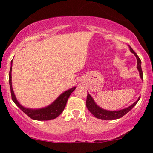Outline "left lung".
<instances>
[{
	"mask_svg": "<svg viewBox=\"0 0 153 153\" xmlns=\"http://www.w3.org/2000/svg\"><path fill=\"white\" fill-rule=\"evenodd\" d=\"M129 50L135 56V57L137 58V70H139L140 77H141V79H143V72H142L141 70V61L139 58V56L137 55V53L134 51V50L131 49L130 46H129ZM140 100V97H139L138 100L136 101L134 103H133L131 105H130L128 107L123 108V109L121 110H118V111H108L104 109L97 105L95 102V100L92 96L90 95L88 92V95H87V99H86V106L87 108L90 111V112L94 116L96 117L97 118L102 119V120H115V119L120 118L121 117L125 116V114H127L129 111H130L131 108H132L136 104H137V102H139Z\"/></svg>",
	"mask_w": 153,
	"mask_h": 153,
	"instance_id": "obj_1",
	"label": "left lung"
}]
</instances>
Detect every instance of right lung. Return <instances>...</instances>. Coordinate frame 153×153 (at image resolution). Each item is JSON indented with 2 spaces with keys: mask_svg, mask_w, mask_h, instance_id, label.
<instances>
[{
  "mask_svg": "<svg viewBox=\"0 0 153 153\" xmlns=\"http://www.w3.org/2000/svg\"><path fill=\"white\" fill-rule=\"evenodd\" d=\"M12 60L11 61V67H10V70L9 73V83L10 91H11L12 99L14 104L25 113L27 116L30 117V118L35 120H49L51 119H54L61 114L63 111L65 107L69 97H70L71 93L76 89V86L71 88L63 93L60 94L51 104L48 105L45 107L40 108H30L24 107L22 106L19 102H18L15 95H14L13 88H12Z\"/></svg>",
  "mask_w": 153,
  "mask_h": 153,
  "instance_id": "add662e5",
  "label": "right lung"
}]
</instances>
